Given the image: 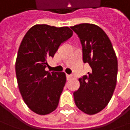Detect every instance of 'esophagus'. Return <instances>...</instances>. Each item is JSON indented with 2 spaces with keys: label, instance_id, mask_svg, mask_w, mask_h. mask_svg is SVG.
Returning a JSON list of instances; mask_svg holds the SVG:
<instances>
[{
  "label": "esophagus",
  "instance_id": "1",
  "mask_svg": "<svg viewBox=\"0 0 130 130\" xmlns=\"http://www.w3.org/2000/svg\"><path fill=\"white\" fill-rule=\"evenodd\" d=\"M66 78H67V80H70L71 78H73V75H66Z\"/></svg>",
  "mask_w": 130,
  "mask_h": 130
}]
</instances>
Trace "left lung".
<instances>
[{
    "instance_id": "8db88e82",
    "label": "left lung",
    "mask_w": 130,
    "mask_h": 130,
    "mask_svg": "<svg viewBox=\"0 0 130 130\" xmlns=\"http://www.w3.org/2000/svg\"><path fill=\"white\" fill-rule=\"evenodd\" d=\"M82 45L83 61L91 70L79 78L80 87L73 93L75 105L87 114H95L109 102L117 84V58L109 38L99 26L80 24L70 26Z\"/></svg>"
}]
</instances>
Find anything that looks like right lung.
<instances>
[{"label": "right lung", "instance_id": "obj_1", "mask_svg": "<svg viewBox=\"0 0 130 130\" xmlns=\"http://www.w3.org/2000/svg\"><path fill=\"white\" fill-rule=\"evenodd\" d=\"M73 33L67 26L37 24L21 41L16 61V78L24 101L36 114H50L58 106L66 76L65 73L46 71L47 60Z\"/></svg>", "mask_w": 130, "mask_h": 130}]
</instances>
